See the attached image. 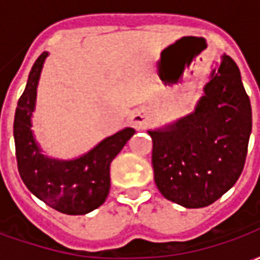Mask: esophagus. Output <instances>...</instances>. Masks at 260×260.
I'll return each instance as SVG.
<instances>
[{"label":"esophagus","mask_w":260,"mask_h":260,"mask_svg":"<svg viewBox=\"0 0 260 260\" xmlns=\"http://www.w3.org/2000/svg\"><path fill=\"white\" fill-rule=\"evenodd\" d=\"M131 121H132V124H134L136 129H141L142 126L146 124V115L142 111H135L131 117Z\"/></svg>","instance_id":"34e87169"}]
</instances>
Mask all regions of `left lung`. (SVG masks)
I'll return each instance as SVG.
<instances>
[{
	"mask_svg": "<svg viewBox=\"0 0 260 260\" xmlns=\"http://www.w3.org/2000/svg\"><path fill=\"white\" fill-rule=\"evenodd\" d=\"M195 111L147 131L154 182L188 209L212 205L240 178L252 131V108L240 69L227 54L210 74Z\"/></svg>",
	"mask_w": 260,
	"mask_h": 260,
	"instance_id": "1",
	"label": "left lung"
}]
</instances>
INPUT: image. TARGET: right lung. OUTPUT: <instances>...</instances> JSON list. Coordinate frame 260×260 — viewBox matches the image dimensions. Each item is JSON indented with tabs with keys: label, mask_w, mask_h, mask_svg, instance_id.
<instances>
[{
	"label": "right lung",
	"mask_w": 260,
	"mask_h": 260,
	"mask_svg": "<svg viewBox=\"0 0 260 260\" xmlns=\"http://www.w3.org/2000/svg\"><path fill=\"white\" fill-rule=\"evenodd\" d=\"M47 55V51H44L31 67L15 113L14 138L18 170L27 189L50 207L65 214H86L102 206L107 199L110 164L135 134V129L119 131L74 160L44 156L30 128L31 115L36 107L37 85Z\"/></svg>",
	"instance_id": "right-lung-1"
}]
</instances>
